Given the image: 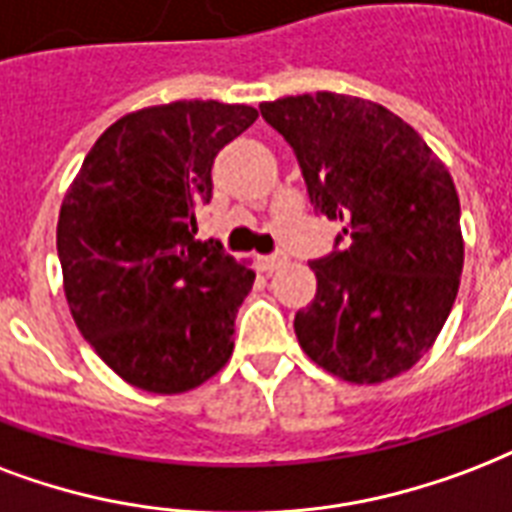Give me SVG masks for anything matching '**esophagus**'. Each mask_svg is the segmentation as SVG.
I'll use <instances>...</instances> for the list:
<instances>
[{
  "label": "esophagus",
  "mask_w": 512,
  "mask_h": 512,
  "mask_svg": "<svg viewBox=\"0 0 512 512\" xmlns=\"http://www.w3.org/2000/svg\"><path fill=\"white\" fill-rule=\"evenodd\" d=\"M287 263V257L284 255H265V257H260V268H263V271H276V268H282V265Z\"/></svg>",
  "instance_id": "34e87169"
}]
</instances>
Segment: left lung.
Segmentation results:
<instances>
[{
  "instance_id": "8db88e82",
  "label": "left lung",
  "mask_w": 512,
  "mask_h": 512,
  "mask_svg": "<svg viewBox=\"0 0 512 512\" xmlns=\"http://www.w3.org/2000/svg\"><path fill=\"white\" fill-rule=\"evenodd\" d=\"M292 144L314 209L351 244L314 260L317 295L295 314L308 360L349 384L411 370L446 325L464 265L446 163L376 101L317 91L260 104Z\"/></svg>"
}]
</instances>
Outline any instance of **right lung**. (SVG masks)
<instances>
[{"instance_id": "obj_1", "label": "right lung", "mask_w": 512, "mask_h": 512, "mask_svg": "<svg viewBox=\"0 0 512 512\" xmlns=\"http://www.w3.org/2000/svg\"><path fill=\"white\" fill-rule=\"evenodd\" d=\"M255 120L249 104L198 99L128 112L61 201L56 244L74 325L136 389L182 395L233 354L255 273L193 233L217 152Z\"/></svg>"}]
</instances>
